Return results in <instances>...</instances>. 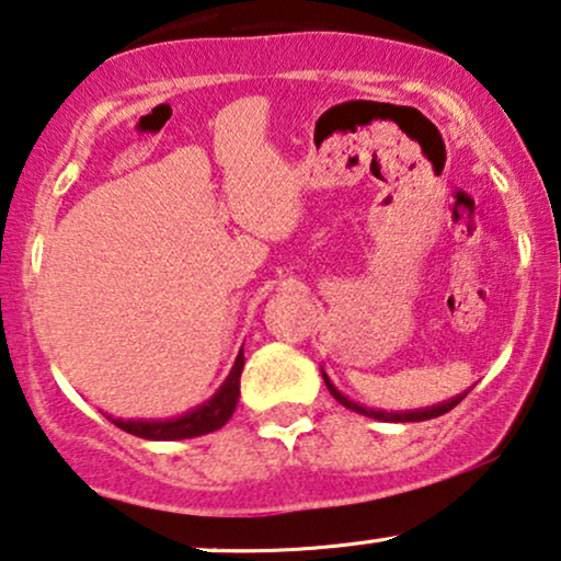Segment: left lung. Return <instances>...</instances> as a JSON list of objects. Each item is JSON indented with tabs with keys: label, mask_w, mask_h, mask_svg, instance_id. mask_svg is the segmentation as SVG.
I'll list each match as a JSON object with an SVG mask.
<instances>
[{
	"label": "left lung",
	"mask_w": 561,
	"mask_h": 561,
	"mask_svg": "<svg viewBox=\"0 0 561 561\" xmlns=\"http://www.w3.org/2000/svg\"><path fill=\"white\" fill-rule=\"evenodd\" d=\"M323 379H325V387H328V392L333 394L335 400L341 402L343 408H348V410H354V413H362V415H369V417H377V421H392V423H415V421H431V417H438V415H444V413H449L451 408H457L461 400H465V394L469 392H465V394H457V398H451V400H446V402H442V405H433V408H423V410H405V413H387V410H375V408H364V405H358V402H354V400H348L346 394L343 392H339L335 390V385L331 382V379H328V375L323 371Z\"/></svg>",
	"instance_id": "left-lung-1"
}]
</instances>
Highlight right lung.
<instances>
[{"label": "right lung", "mask_w": 561, "mask_h": 561, "mask_svg": "<svg viewBox=\"0 0 561 561\" xmlns=\"http://www.w3.org/2000/svg\"><path fill=\"white\" fill-rule=\"evenodd\" d=\"M243 364V351H238L233 369H230V375L220 390L199 408H194L179 417H169V421H123V417H107L117 428L133 433L138 438H148V442H182V438L205 436V433L222 428L228 423V417L233 415L238 394H241Z\"/></svg>", "instance_id": "obj_1"}]
</instances>
